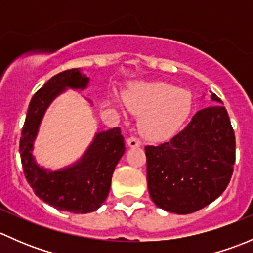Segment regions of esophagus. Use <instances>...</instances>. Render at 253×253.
I'll return each mask as SVG.
<instances>
[{
  "label": "esophagus",
  "mask_w": 253,
  "mask_h": 253,
  "mask_svg": "<svg viewBox=\"0 0 253 253\" xmlns=\"http://www.w3.org/2000/svg\"><path fill=\"white\" fill-rule=\"evenodd\" d=\"M127 144L132 148H136V147H139V145L142 144V142L141 139L137 138V137H129V138L127 139Z\"/></svg>",
  "instance_id": "1"
}]
</instances>
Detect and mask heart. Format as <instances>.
Returning <instances> with one entry per match:
<instances>
[{"instance_id": "1", "label": "heart", "mask_w": 253, "mask_h": 253, "mask_svg": "<svg viewBox=\"0 0 253 253\" xmlns=\"http://www.w3.org/2000/svg\"><path fill=\"white\" fill-rule=\"evenodd\" d=\"M128 110L141 115L139 131L152 141H165L174 137L185 125L192 111L190 91L164 82L134 85L125 95Z\"/></svg>"}]
</instances>
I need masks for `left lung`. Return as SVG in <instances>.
<instances>
[{
    "instance_id": "obj_1",
    "label": "left lung",
    "mask_w": 253,
    "mask_h": 253,
    "mask_svg": "<svg viewBox=\"0 0 253 253\" xmlns=\"http://www.w3.org/2000/svg\"><path fill=\"white\" fill-rule=\"evenodd\" d=\"M211 100L221 103L211 94ZM235 133L220 104L197 111L170 141L145 145L150 198L159 208L190 214L225 191L235 164Z\"/></svg>"
}]
</instances>
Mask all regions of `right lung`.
I'll return each instance as SVG.
<instances>
[{
  "label": "right lung",
  "mask_w": 253,
  "mask_h": 253,
  "mask_svg": "<svg viewBox=\"0 0 253 253\" xmlns=\"http://www.w3.org/2000/svg\"><path fill=\"white\" fill-rule=\"evenodd\" d=\"M88 77L76 68L53 76L33 95L19 142L23 171L35 195L60 211L84 214L105 202L111 177L125 153V138L120 127L96 134L83 159L68 169L46 171L38 167L32 155L33 141L47 105L65 88H85Z\"/></svg>",
  "instance_id": "add662e5"
}]
</instances>
